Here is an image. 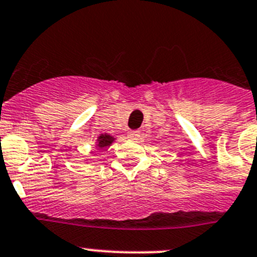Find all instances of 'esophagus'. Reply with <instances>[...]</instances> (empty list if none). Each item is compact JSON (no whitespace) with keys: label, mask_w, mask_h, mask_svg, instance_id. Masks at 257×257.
I'll return each mask as SVG.
<instances>
[{"label":"esophagus","mask_w":257,"mask_h":257,"mask_svg":"<svg viewBox=\"0 0 257 257\" xmlns=\"http://www.w3.org/2000/svg\"><path fill=\"white\" fill-rule=\"evenodd\" d=\"M127 138L131 139V140H139V139L141 138V133L138 130L128 131V134H127Z\"/></svg>","instance_id":"1"}]
</instances>
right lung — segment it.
<instances>
[{
  "label": "right lung",
  "mask_w": 257,
  "mask_h": 257,
  "mask_svg": "<svg viewBox=\"0 0 257 257\" xmlns=\"http://www.w3.org/2000/svg\"><path fill=\"white\" fill-rule=\"evenodd\" d=\"M114 141L113 136L108 135V134H101V135L97 138V149H104L111 146V144Z\"/></svg>",
  "instance_id": "obj_1"
}]
</instances>
